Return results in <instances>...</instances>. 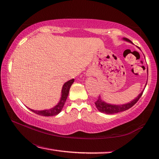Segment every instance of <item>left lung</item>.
<instances>
[{
    "instance_id": "left-lung-1",
    "label": "left lung",
    "mask_w": 159,
    "mask_h": 159,
    "mask_svg": "<svg viewBox=\"0 0 159 159\" xmlns=\"http://www.w3.org/2000/svg\"><path fill=\"white\" fill-rule=\"evenodd\" d=\"M123 39L124 40H126V41H127V42H129V43H132L131 40H129L127 38H123ZM147 73H148V69H147ZM143 92V90L141 92V93L138 95V97H136L135 99H134V100L131 101V102L127 103V104H125L113 105V104H108V103H106L104 101H103L101 99L100 96L98 98V100L95 102V106H96L99 112H101L102 113H105L107 114H115V113H118L120 112H123V111H125V110L131 108L133 106L135 105L136 103H137V102L139 100V98H141V96L142 95Z\"/></svg>"
}]
</instances>
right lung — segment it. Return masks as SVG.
Segmentation results:
<instances>
[{
	"label": "right lung",
	"mask_w": 159,
	"mask_h": 159,
	"mask_svg": "<svg viewBox=\"0 0 159 159\" xmlns=\"http://www.w3.org/2000/svg\"><path fill=\"white\" fill-rule=\"evenodd\" d=\"M74 81H75V80L73 79L67 81V82L64 84L61 89V95L60 100L58 102V104L55 106H54L53 108L49 110H32L30 108L29 109L33 112H34L35 114H37L39 115H41L44 116H52L57 115V114H58L61 111L63 107L64 106L66 99H67L68 93H69L70 88L72 83H74Z\"/></svg>",
	"instance_id": "right-lung-1"
}]
</instances>
